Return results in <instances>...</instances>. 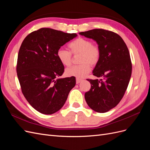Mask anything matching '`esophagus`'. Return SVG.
<instances>
[{"instance_id": "obj_1", "label": "esophagus", "mask_w": 150, "mask_h": 150, "mask_svg": "<svg viewBox=\"0 0 150 150\" xmlns=\"http://www.w3.org/2000/svg\"><path fill=\"white\" fill-rule=\"evenodd\" d=\"M82 81V79H79V78H76V84H79L81 81Z\"/></svg>"}]
</instances>
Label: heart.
<instances>
[{"mask_svg":"<svg viewBox=\"0 0 150 150\" xmlns=\"http://www.w3.org/2000/svg\"><path fill=\"white\" fill-rule=\"evenodd\" d=\"M69 51L60 48L57 51L58 60L64 66H69L72 62V54H80L79 65L67 68L66 74L77 78H83L88 74L91 66L98 64L101 56L100 49L96 44H92L90 40L84 38H78L68 44Z\"/></svg>","mask_w":150,"mask_h":150,"instance_id":"obj_1","label":"heart"}]
</instances>
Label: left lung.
Wrapping results in <instances>:
<instances>
[{
	"label": "left lung",
	"mask_w": 150,
	"mask_h": 150,
	"mask_svg": "<svg viewBox=\"0 0 150 150\" xmlns=\"http://www.w3.org/2000/svg\"><path fill=\"white\" fill-rule=\"evenodd\" d=\"M79 34L96 40L101 51L93 73L101 79H87L91 86L85 93L86 101L93 110L106 112L117 106L128 88L132 72L129 50L114 32L94 29Z\"/></svg>",
	"instance_id": "obj_1"
}]
</instances>
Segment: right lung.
Returning a JSON list of instances; mask_svg holds the SVG:
<instances>
[{
    "label": "right lung",
    "mask_w": 150,
    "mask_h": 150,
    "mask_svg": "<svg viewBox=\"0 0 150 150\" xmlns=\"http://www.w3.org/2000/svg\"><path fill=\"white\" fill-rule=\"evenodd\" d=\"M76 36V33L41 28L27 35L21 44L16 71L22 92L42 114L52 115L59 110L76 84L75 77L57 78L64 67L56 53Z\"/></svg>",
    "instance_id": "right-lung-1"
}]
</instances>
